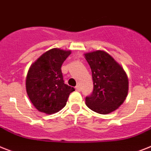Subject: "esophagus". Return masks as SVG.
<instances>
[{
    "instance_id": "esophagus-1",
    "label": "esophagus",
    "mask_w": 151,
    "mask_h": 151,
    "mask_svg": "<svg viewBox=\"0 0 151 151\" xmlns=\"http://www.w3.org/2000/svg\"><path fill=\"white\" fill-rule=\"evenodd\" d=\"M76 90L78 91V92H80L81 91L80 86H76Z\"/></svg>"
}]
</instances>
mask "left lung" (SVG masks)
<instances>
[{
	"label": "left lung",
	"instance_id": "8db88e82",
	"mask_svg": "<svg viewBox=\"0 0 151 151\" xmlns=\"http://www.w3.org/2000/svg\"><path fill=\"white\" fill-rule=\"evenodd\" d=\"M92 71L93 91L86 97L89 109L100 114H108L123 104L128 93L127 76L121 65L104 51L85 54Z\"/></svg>",
	"mask_w": 151,
	"mask_h": 151
}]
</instances>
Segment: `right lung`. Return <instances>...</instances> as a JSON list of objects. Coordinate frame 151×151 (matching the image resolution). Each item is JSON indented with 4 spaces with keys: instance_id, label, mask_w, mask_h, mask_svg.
<instances>
[{
    "instance_id": "right-lung-1",
    "label": "right lung",
    "mask_w": 151,
    "mask_h": 151,
    "mask_svg": "<svg viewBox=\"0 0 151 151\" xmlns=\"http://www.w3.org/2000/svg\"><path fill=\"white\" fill-rule=\"evenodd\" d=\"M71 51L52 48L42 55L31 65L26 78V91L38 111L47 114L57 113L66 105L73 87L65 84L62 63Z\"/></svg>"
}]
</instances>
